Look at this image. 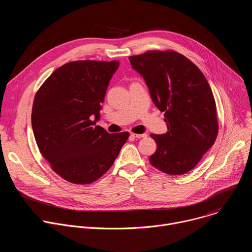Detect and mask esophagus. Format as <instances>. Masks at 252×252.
Listing matches in <instances>:
<instances>
[{
  "mask_svg": "<svg viewBox=\"0 0 252 252\" xmlns=\"http://www.w3.org/2000/svg\"><path fill=\"white\" fill-rule=\"evenodd\" d=\"M130 135L134 138H143V137H146V134L145 133H141V134H137V133H130Z\"/></svg>",
  "mask_w": 252,
  "mask_h": 252,
  "instance_id": "obj_1",
  "label": "esophagus"
}]
</instances>
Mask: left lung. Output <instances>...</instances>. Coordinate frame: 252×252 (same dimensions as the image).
<instances>
[{
  "label": "left lung",
  "instance_id": "obj_1",
  "mask_svg": "<svg viewBox=\"0 0 252 252\" xmlns=\"http://www.w3.org/2000/svg\"><path fill=\"white\" fill-rule=\"evenodd\" d=\"M150 97L165 112L167 131L151 134L157 144L151 165L170 175L192 170L218 135L216 102L201 70L175 51H148L128 57Z\"/></svg>",
  "mask_w": 252,
  "mask_h": 252
}]
</instances>
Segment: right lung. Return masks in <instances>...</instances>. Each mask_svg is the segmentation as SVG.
Instances as JSON below:
<instances>
[{
    "label": "right lung",
    "mask_w": 252,
    "mask_h": 252,
    "mask_svg": "<svg viewBox=\"0 0 252 252\" xmlns=\"http://www.w3.org/2000/svg\"><path fill=\"white\" fill-rule=\"evenodd\" d=\"M119 61H73L56 69L37 91L32 126L42 156L63 179L90 184L104 175L128 138L96 124Z\"/></svg>",
    "instance_id": "right-lung-1"
}]
</instances>
